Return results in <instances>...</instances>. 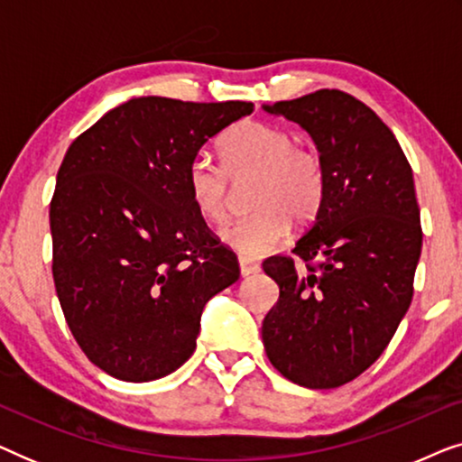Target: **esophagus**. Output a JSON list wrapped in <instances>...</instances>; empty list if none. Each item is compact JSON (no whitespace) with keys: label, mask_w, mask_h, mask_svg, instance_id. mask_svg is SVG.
Listing matches in <instances>:
<instances>
[{"label":"esophagus","mask_w":462,"mask_h":462,"mask_svg":"<svg viewBox=\"0 0 462 462\" xmlns=\"http://www.w3.org/2000/svg\"><path fill=\"white\" fill-rule=\"evenodd\" d=\"M239 271H242L244 277L254 275V273H258V271H261V264H258L256 261H252V258L239 256Z\"/></svg>","instance_id":"esophagus-1"}]
</instances>
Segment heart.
I'll list each match as a JSON object with an SVG mask.
<instances>
[{"label":"heart","mask_w":462,"mask_h":462,"mask_svg":"<svg viewBox=\"0 0 462 462\" xmlns=\"http://www.w3.org/2000/svg\"><path fill=\"white\" fill-rule=\"evenodd\" d=\"M220 163L195 155L187 168V191L195 210L210 223L229 214V180L254 172L248 217L233 220L220 239L244 256H263L288 236L292 218L307 223L326 195V166L318 151L294 144L286 130L263 122H239L218 141Z\"/></svg>","instance_id":"1"}]
</instances>
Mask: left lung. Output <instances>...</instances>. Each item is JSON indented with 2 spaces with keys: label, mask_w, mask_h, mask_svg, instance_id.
I'll return each instance as SVG.
<instances>
[{
  "label": "left lung",
  "mask_w": 462,
  "mask_h": 462,
  "mask_svg": "<svg viewBox=\"0 0 462 462\" xmlns=\"http://www.w3.org/2000/svg\"><path fill=\"white\" fill-rule=\"evenodd\" d=\"M264 111L300 124L326 166L324 201L294 256L263 263L280 286L263 321L264 351L288 381L334 389L381 357L412 302L422 248L412 168L387 124L346 92Z\"/></svg>",
  "instance_id": "left-lung-1"
}]
</instances>
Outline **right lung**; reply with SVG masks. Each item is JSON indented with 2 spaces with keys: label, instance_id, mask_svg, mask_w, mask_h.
<instances>
[{
  "label": "right lung",
  "instance_id": "1",
  "mask_svg": "<svg viewBox=\"0 0 462 462\" xmlns=\"http://www.w3.org/2000/svg\"><path fill=\"white\" fill-rule=\"evenodd\" d=\"M252 103L141 97L75 138L50 201L52 275L73 338L128 383L180 368L204 305L239 277L237 256L195 210L187 168Z\"/></svg>",
  "mask_w": 462,
  "mask_h": 462
}]
</instances>
